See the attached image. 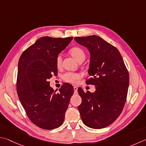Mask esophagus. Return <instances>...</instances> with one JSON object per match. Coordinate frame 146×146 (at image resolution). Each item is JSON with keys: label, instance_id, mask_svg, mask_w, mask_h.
I'll return each instance as SVG.
<instances>
[{"label": "esophagus", "instance_id": "34e87169", "mask_svg": "<svg viewBox=\"0 0 146 146\" xmlns=\"http://www.w3.org/2000/svg\"><path fill=\"white\" fill-rule=\"evenodd\" d=\"M74 93L78 92V87H77V86H74Z\"/></svg>", "mask_w": 146, "mask_h": 146}]
</instances>
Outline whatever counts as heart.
<instances>
[{"instance_id": "obj_1", "label": "heart", "mask_w": 146, "mask_h": 146, "mask_svg": "<svg viewBox=\"0 0 146 146\" xmlns=\"http://www.w3.org/2000/svg\"><path fill=\"white\" fill-rule=\"evenodd\" d=\"M70 55L78 61L80 62L81 61L85 60V53L83 49H81L80 47H73L69 50ZM56 66L57 67L60 68L61 66V63H62V58L61 55H58L56 58ZM81 76L79 73H73V72H66L63 76V79L66 82L75 83L80 80Z\"/></svg>"}]
</instances>
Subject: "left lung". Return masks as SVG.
I'll use <instances>...</instances> for the list:
<instances>
[{"label":"left lung","mask_w":146,"mask_h":146,"mask_svg":"<svg viewBox=\"0 0 146 146\" xmlns=\"http://www.w3.org/2000/svg\"><path fill=\"white\" fill-rule=\"evenodd\" d=\"M75 41L90 52L88 74L86 81L96 86L93 93L78 88L82 102L78 106L86 126L102 129L113 123L121 115L126 103L129 74L119 50L96 35L76 37Z\"/></svg>","instance_id":"left-lung-1"}]
</instances>
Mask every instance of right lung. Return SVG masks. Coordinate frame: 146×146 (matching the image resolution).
I'll list each match as a JSON object with an SVG mask.
<instances>
[{"label": "right lung", "instance_id": "right-lung-1", "mask_svg": "<svg viewBox=\"0 0 146 146\" xmlns=\"http://www.w3.org/2000/svg\"><path fill=\"white\" fill-rule=\"evenodd\" d=\"M72 39L42 37L24 51L19 59L18 96L31 121L40 128H56L65 119L74 87L64 83L57 92L48 80L57 75L56 58Z\"/></svg>", "mask_w": 146, "mask_h": 146}]
</instances>
